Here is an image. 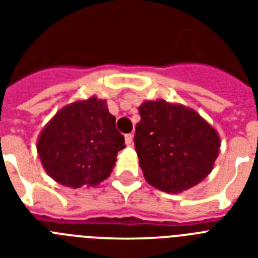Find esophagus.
<instances>
[{
    "label": "esophagus",
    "instance_id": "obj_1",
    "mask_svg": "<svg viewBox=\"0 0 258 258\" xmlns=\"http://www.w3.org/2000/svg\"><path fill=\"white\" fill-rule=\"evenodd\" d=\"M124 140H125V144H127V146H131V144H133V142H134L133 134H125Z\"/></svg>",
    "mask_w": 258,
    "mask_h": 258
}]
</instances>
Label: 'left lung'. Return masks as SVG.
I'll return each instance as SVG.
<instances>
[{
	"mask_svg": "<svg viewBox=\"0 0 258 258\" xmlns=\"http://www.w3.org/2000/svg\"><path fill=\"white\" fill-rule=\"evenodd\" d=\"M135 127V147L152 187L177 194L207 177L219 155L213 127L190 108L165 100L144 102Z\"/></svg>",
	"mask_w": 258,
	"mask_h": 258,
	"instance_id": "left-lung-1",
	"label": "left lung"
}]
</instances>
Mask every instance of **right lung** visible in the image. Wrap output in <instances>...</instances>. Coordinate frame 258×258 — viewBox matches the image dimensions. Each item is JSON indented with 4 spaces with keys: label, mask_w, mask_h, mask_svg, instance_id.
Returning <instances> with one entry per match:
<instances>
[{
    "label": "right lung",
    "mask_w": 258,
    "mask_h": 258,
    "mask_svg": "<svg viewBox=\"0 0 258 258\" xmlns=\"http://www.w3.org/2000/svg\"><path fill=\"white\" fill-rule=\"evenodd\" d=\"M124 147V136L115 127L106 102L93 96L58 111L42 130L37 150L43 168L55 181L79 188L108 177Z\"/></svg>",
    "instance_id": "add662e5"
}]
</instances>
